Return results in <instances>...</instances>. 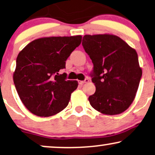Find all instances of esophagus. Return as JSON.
Here are the masks:
<instances>
[{
    "label": "esophagus",
    "instance_id": "obj_1",
    "mask_svg": "<svg viewBox=\"0 0 155 155\" xmlns=\"http://www.w3.org/2000/svg\"><path fill=\"white\" fill-rule=\"evenodd\" d=\"M89 82V79L88 78H85V80H82V81H80L79 83L80 84V85H83L84 83H86V82Z\"/></svg>",
    "mask_w": 155,
    "mask_h": 155
}]
</instances>
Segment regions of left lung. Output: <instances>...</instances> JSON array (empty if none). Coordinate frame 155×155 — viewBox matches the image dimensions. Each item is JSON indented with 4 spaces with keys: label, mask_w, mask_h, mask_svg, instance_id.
<instances>
[{
    "label": "left lung",
    "mask_w": 155,
    "mask_h": 155,
    "mask_svg": "<svg viewBox=\"0 0 155 155\" xmlns=\"http://www.w3.org/2000/svg\"><path fill=\"white\" fill-rule=\"evenodd\" d=\"M82 45L93 63L96 90L88 100L94 109L114 115L130 107L142 78L136 51L114 35H85Z\"/></svg>",
    "instance_id": "8db88e82"
}]
</instances>
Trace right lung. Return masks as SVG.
Listing matches in <instances>:
<instances>
[{
	"label": "right lung",
	"mask_w": 155,
	"mask_h": 155,
	"mask_svg": "<svg viewBox=\"0 0 155 155\" xmlns=\"http://www.w3.org/2000/svg\"><path fill=\"white\" fill-rule=\"evenodd\" d=\"M82 36L36 39L20 52L13 82L25 107L39 117H50L65 109L77 89L76 80L59 74L65 61L81 43Z\"/></svg>",
	"instance_id": "1"
}]
</instances>
